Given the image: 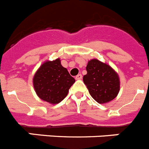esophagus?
I'll use <instances>...</instances> for the list:
<instances>
[{
    "label": "esophagus",
    "instance_id": "obj_1",
    "mask_svg": "<svg viewBox=\"0 0 149 149\" xmlns=\"http://www.w3.org/2000/svg\"><path fill=\"white\" fill-rule=\"evenodd\" d=\"M82 78V74H78L77 76H76V77H75V79H81Z\"/></svg>",
    "mask_w": 149,
    "mask_h": 149
}]
</instances>
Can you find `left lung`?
<instances>
[{
  "mask_svg": "<svg viewBox=\"0 0 149 149\" xmlns=\"http://www.w3.org/2000/svg\"><path fill=\"white\" fill-rule=\"evenodd\" d=\"M86 70L83 82L93 99L105 103L116 98L120 88L119 78L110 66L93 59L88 63Z\"/></svg>",
  "mask_w": 149,
  "mask_h": 149,
  "instance_id": "obj_1",
  "label": "left lung"
}]
</instances>
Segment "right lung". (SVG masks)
I'll return each instance as SVG.
<instances>
[{
    "instance_id": "add662e5",
    "label": "right lung",
    "mask_w": 149,
    "mask_h": 149,
    "mask_svg": "<svg viewBox=\"0 0 149 149\" xmlns=\"http://www.w3.org/2000/svg\"><path fill=\"white\" fill-rule=\"evenodd\" d=\"M33 82L39 97L56 104L66 97L75 79L62 67L60 59L58 58L45 62L35 73Z\"/></svg>"
}]
</instances>
